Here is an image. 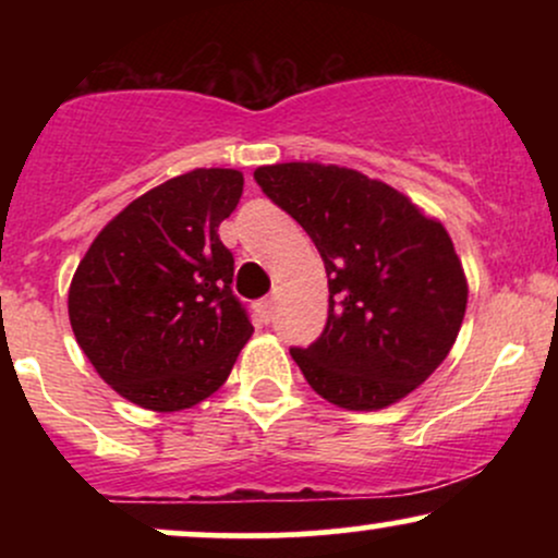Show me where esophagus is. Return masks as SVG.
I'll return each instance as SVG.
<instances>
[{
	"label": "esophagus",
	"instance_id": "34e87169",
	"mask_svg": "<svg viewBox=\"0 0 558 558\" xmlns=\"http://www.w3.org/2000/svg\"><path fill=\"white\" fill-rule=\"evenodd\" d=\"M257 312L265 323H270V319L275 317V299H262L257 304Z\"/></svg>",
	"mask_w": 558,
	"mask_h": 558
}]
</instances>
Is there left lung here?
Listing matches in <instances>:
<instances>
[{"instance_id": "8db88e82", "label": "left lung", "mask_w": 558, "mask_h": 558, "mask_svg": "<svg viewBox=\"0 0 558 558\" xmlns=\"http://www.w3.org/2000/svg\"><path fill=\"white\" fill-rule=\"evenodd\" d=\"M254 181L310 233L328 272L323 336L291 349L306 383L351 412L386 409L422 386L466 310L446 228L388 183L338 165H265Z\"/></svg>"}]
</instances>
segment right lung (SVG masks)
<instances>
[{"instance_id":"obj_1","label":"right lung","mask_w":558,"mask_h":558,"mask_svg":"<svg viewBox=\"0 0 558 558\" xmlns=\"http://www.w3.org/2000/svg\"><path fill=\"white\" fill-rule=\"evenodd\" d=\"M243 194L239 170L170 178L112 217L73 275L68 315L101 380L155 412H181L228 380L252 323L233 296L217 228Z\"/></svg>"}]
</instances>
